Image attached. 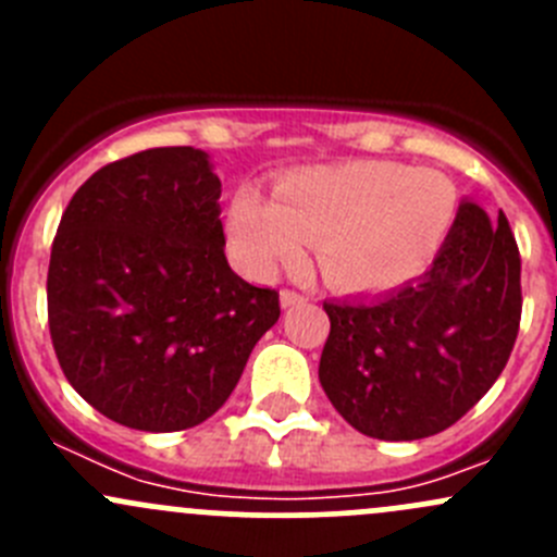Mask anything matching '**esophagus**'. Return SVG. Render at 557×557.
Returning <instances> with one entry per match:
<instances>
[{"label": "esophagus", "mask_w": 557, "mask_h": 557, "mask_svg": "<svg viewBox=\"0 0 557 557\" xmlns=\"http://www.w3.org/2000/svg\"><path fill=\"white\" fill-rule=\"evenodd\" d=\"M299 301H305V296L296 294V290H283V294H280V305H283V310L299 305Z\"/></svg>", "instance_id": "34e87169"}]
</instances>
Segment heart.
<instances>
[{
	"mask_svg": "<svg viewBox=\"0 0 557 557\" xmlns=\"http://www.w3.org/2000/svg\"><path fill=\"white\" fill-rule=\"evenodd\" d=\"M458 212L453 183L398 161H347L280 174L274 199L252 185L226 212L232 252L250 277L301 261L307 239L331 285L387 294L429 269Z\"/></svg>",
	"mask_w": 557,
	"mask_h": 557,
	"instance_id": "1",
	"label": "heart"
}]
</instances>
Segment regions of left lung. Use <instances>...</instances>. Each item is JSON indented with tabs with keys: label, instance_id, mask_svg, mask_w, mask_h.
Returning <instances> with one entry per match:
<instances>
[{
	"label": "left lung",
	"instance_id": "left-lung-1",
	"mask_svg": "<svg viewBox=\"0 0 557 557\" xmlns=\"http://www.w3.org/2000/svg\"><path fill=\"white\" fill-rule=\"evenodd\" d=\"M318 377L356 431L412 442L450 429L504 372L520 329V252L507 218L474 201L418 283L325 301Z\"/></svg>",
	"mask_w": 557,
	"mask_h": 557
}]
</instances>
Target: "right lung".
Instances as JSON below:
<instances>
[{
    "instance_id": "obj_1",
    "label": "right lung",
    "mask_w": 557,
    "mask_h": 557,
    "mask_svg": "<svg viewBox=\"0 0 557 557\" xmlns=\"http://www.w3.org/2000/svg\"><path fill=\"white\" fill-rule=\"evenodd\" d=\"M218 199L205 150L153 148L94 172L61 215L50 339L70 385L115 423H205L277 323V290L228 267Z\"/></svg>"
}]
</instances>
